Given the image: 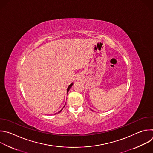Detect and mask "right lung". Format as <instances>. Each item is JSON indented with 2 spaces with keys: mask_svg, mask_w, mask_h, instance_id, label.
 Instances as JSON below:
<instances>
[{
  "mask_svg": "<svg viewBox=\"0 0 153 153\" xmlns=\"http://www.w3.org/2000/svg\"><path fill=\"white\" fill-rule=\"evenodd\" d=\"M73 83H71V84H70V85H69V86H68V88H67V93H68V91H69V90H70V88H71V86H73ZM65 106H64V107H65ZM63 108H62V109H61V111H59V112H58V113H60V112H61V111H62V109H63Z\"/></svg>",
  "mask_w": 153,
  "mask_h": 153,
  "instance_id": "right-lung-1",
  "label": "right lung"
}]
</instances>
